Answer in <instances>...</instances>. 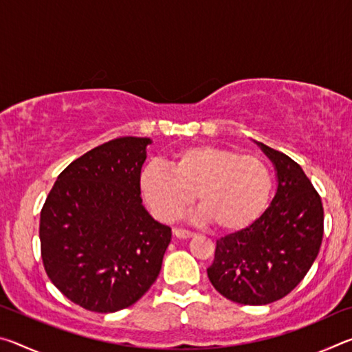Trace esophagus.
<instances>
[{
  "mask_svg": "<svg viewBox=\"0 0 352 352\" xmlns=\"http://www.w3.org/2000/svg\"><path fill=\"white\" fill-rule=\"evenodd\" d=\"M174 236L178 237V239H186V237H192L194 233L189 230H183V228H174Z\"/></svg>",
  "mask_w": 352,
  "mask_h": 352,
  "instance_id": "obj_1",
  "label": "esophagus"
}]
</instances>
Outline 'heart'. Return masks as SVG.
<instances>
[{
    "label": "heart",
    "mask_w": 352,
    "mask_h": 352,
    "mask_svg": "<svg viewBox=\"0 0 352 352\" xmlns=\"http://www.w3.org/2000/svg\"><path fill=\"white\" fill-rule=\"evenodd\" d=\"M273 180L254 155L216 146H189L174 153L169 168L148 163L140 174L142 197L155 217L174 222L197 194L200 217L219 230L237 231L265 210Z\"/></svg>",
    "instance_id": "1"
}]
</instances>
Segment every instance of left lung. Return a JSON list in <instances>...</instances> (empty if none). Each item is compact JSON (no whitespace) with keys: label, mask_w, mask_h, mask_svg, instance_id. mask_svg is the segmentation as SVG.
Returning <instances> with one entry per match:
<instances>
[{"label":"left lung","mask_w":352,"mask_h":352,"mask_svg":"<svg viewBox=\"0 0 352 352\" xmlns=\"http://www.w3.org/2000/svg\"><path fill=\"white\" fill-rule=\"evenodd\" d=\"M278 175L270 206L241 231L219 239L208 278L220 295L248 306L289 295L311 269L323 241V205L301 166L259 142Z\"/></svg>","instance_id":"8db88e82"}]
</instances>
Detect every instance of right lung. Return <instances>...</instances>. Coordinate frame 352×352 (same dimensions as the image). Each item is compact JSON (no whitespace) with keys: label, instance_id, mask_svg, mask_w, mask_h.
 I'll use <instances>...</instances> for the list:
<instances>
[{"label":"right lung","instance_id":"obj_1","mask_svg":"<svg viewBox=\"0 0 352 352\" xmlns=\"http://www.w3.org/2000/svg\"><path fill=\"white\" fill-rule=\"evenodd\" d=\"M148 138L111 140L65 168L40 212L46 275L91 312L132 306L160 275L172 231L142 206Z\"/></svg>","mask_w":352,"mask_h":352}]
</instances>
